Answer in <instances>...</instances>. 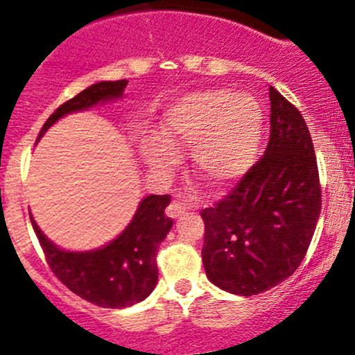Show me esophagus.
I'll return each mask as SVG.
<instances>
[{"instance_id": "1", "label": "esophagus", "mask_w": 355, "mask_h": 355, "mask_svg": "<svg viewBox=\"0 0 355 355\" xmlns=\"http://www.w3.org/2000/svg\"><path fill=\"white\" fill-rule=\"evenodd\" d=\"M165 213H167L171 218H180L181 215L187 213V208H184V205L183 202H180V200H172L171 205L167 206V209H165Z\"/></svg>"}]
</instances>
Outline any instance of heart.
<instances>
[{"mask_svg":"<svg viewBox=\"0 0 355 355\" xmlns=\"http://www.w3.org/2000/svg\"><path fill=\"white\" fill-rule=\"evenodd\" d=\"M162 139L147 140L144 156L156 168H171L174 150L192 149V167L202 183L225 188L241 180L259 158L263 108L249 94L229 89L192 92L175 101L162 122Z\"/></svg>","mask_w":355,"mask_h":355,"instance_id":"obj_1","label":"heart"}]
</instances>
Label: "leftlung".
I'll return each mask as SVG.
<instances>
[{
    "mask_svg": "<svg viewBox=\"0 0 355 355\" xmlns=\"http://www.w3.org/2000/svg\"><path fill=\"white\" fill-rule=\"evenodd\" d=\"M265 155L229 196L200 211L208 279L250 297L290 277L315 234L322 187L311 135L300 112L270 87Z\"/></svg>",
    "mask_w": 355,
    "mask_h": 355,
    "instance_id": "left-lung-1",
    "label": "left lung"
}]
</instances>
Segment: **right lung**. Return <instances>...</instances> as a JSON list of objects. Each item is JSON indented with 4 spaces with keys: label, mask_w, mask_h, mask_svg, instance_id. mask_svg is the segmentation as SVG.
<instances>
[{
    "label": "right lung",
    "mask_w": 355,
    "mask_h": 355,
    "mask_svg": "<svg viewBox=\"0 0 355 355\" xmlns=\"http://www.w3.org/2000/svg\"><path fill=\"white\" fill-rule=\"evenodd\" d=\"M126 85L128 80L99 81L85 89L49 115L39 139L64 115L121 97ZM168 205L171 196L146 197L130 225L114 241L87 252L58 249L44 236L31 215L30 220L49 268L72 293L99 307L122 309L140 302L155 290L158 281L156 254L172 227V218L165 215Z\"/></svg>",
    "instance_id": "right-lung-1"
}]
</instances>
